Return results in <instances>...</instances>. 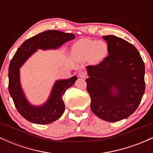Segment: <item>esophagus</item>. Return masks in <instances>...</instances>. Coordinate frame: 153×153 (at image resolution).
<instances>
[{
  "label": "esophagus",
  "instance_id": "esophagus-1",
  "mask_svg": "<svg viewBox=\"0 0 153 153\" xmlns=\"http://www.w3.org/2000/svg\"><path fill=\"white\" fill-rule=\"evenodd\" d=\"M78 76L80 77V78H85V77L87 76L86 72H85V71H80V73H79Z\"/></svg>",
  "mask_w": 153,
  "mask_h": 153
}]
</instances>
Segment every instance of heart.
<instances>
[{
  "instance_id": "b5f03b06",
  "label": "heart",
  "mask_w": 153,
  "mask_h": 153,
  "mask_svg": "<svg viewBox=\"0 0 153 153\" xmlns=\"http://www.w3.org/2000/svg\"><path fill=\"white\" fill-rule=\"evenodd\" d=\"M72 52L75 58L85 60L91 59L94 62H99L106 56L108 46L103 41L81 39L73 45Z\"/></svg>"
}]
</instances>
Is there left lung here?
<instances>
[{
  "label": "left lung",
  "instance_id": "1",
  "mask_svg": "<svg viewBox=\"0 0 153 153\" xmlns=\"http://www.w3.org/2000/svg\"><path fill=\"white\" fill-rule=\"evenodd\" d=\"M108 56L87 66L85 80L91 109L100 119L115 122L132 114L145 90V64L136 47L114 35L103 36Z\"/></svg>",
  "mask_w": 153,
  "mask_h": 153
}]
</instances>
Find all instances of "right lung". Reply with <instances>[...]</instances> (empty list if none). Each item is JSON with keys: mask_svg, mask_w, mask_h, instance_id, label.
<instances>
[{"mask_svg": "<svg viewBox=\"0 0 153 153\" xmlns=\"http://www.w3.org/2000/svg\"><path fill=\"white\" fill-rule=\"evenodd\" d=\"M74 38L75 35L70 33L57 30L45 31L26 40L10 60L8 68V91L19 114L29 122L47 124L57 120L65 111L63 95L67 89L75 83L77 77L57 80L47 102L40 106H34L28 102L23 93L19 79V68L37 49H57Z\"/></svg>", "mask_w": 153, "mask_h": 153, "instance_id": "add662e5", "label": "right lung"}]
</instances>
